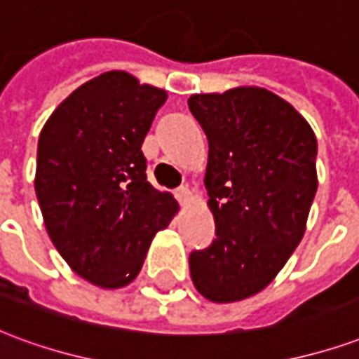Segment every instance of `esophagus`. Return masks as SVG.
Here are the masks:
<instances>
[{
    "label": "esophagus",
    "instance_id": "obj_1",
    "mask_svg": "<svg viewBox=\"0 0 359 359\" xmlns=\"http://www.w3.org/2000/svg\"><path fill=\"white\" fill-rule=\"evenodd\" d=\"M175 198H177V200H179L182 205H184L187 202H190V190H188L187 187L177 188V190H175Z\"/></svg>",
    "mask_w": 359,
    "mask_h": 359
}]
</instances>
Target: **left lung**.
Segmentation results:
<instances>
[{"instance_id":"1","label":"left lung","mask_w":359,"mask_h":359,"mask_svg":"<svg viewBox=\"0 0 359 359\" xmlns=\"http://www.w3.org/2000/svg\"><path fill=\"white\" fill-rule=\"evenodd\" d=\"M188 107L210 144L205 188L215 241L190 254L203 298L229 304L264 290L306 233L317 192V138L269 90L194 94Z\"/></svg>"}]
</instances>
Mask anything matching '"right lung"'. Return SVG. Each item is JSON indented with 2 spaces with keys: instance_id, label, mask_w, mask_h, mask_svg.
I'll use <instances>...</instances> for the list:
<instances>
[{
  "instance_id": "1",
  "label": "right lung",
  "mask_w": 359,
  "mask_h": 359,
  "mask_svg": "<svg viewBox=\"0 0 359 359\" xmlns=\"http://www.w3.org/2000/svg\"><path fill=\"white\" fill-rule=\"evenodd\" d=\"M167 92L125 71L84 82L38 138L34 188L43 225L69 267L102 288L140 273L179 203L146 179L142 142Z\"/></svg>"
}]
</instances>
